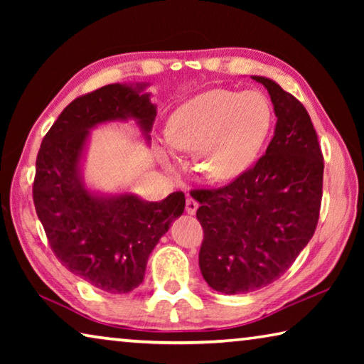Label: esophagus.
<instances>
[{"instance_id":"1","label":"esophagus","mask_w":364,"mask_h":364,"mask_svg":"<svg viewBox=\"0 0 364 364\" xmlns=\"http://www.w3.org/2000/svg\"><path fill=\"white\" fill-rule=\"evenodd\" d=\"M197 208H199V204H197L193 197H188V199H186V212H188V215H196Z\"/></svg>"}]
</instances>
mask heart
I'll use <instances>...</instances> for the list:
<instances>
[{
  "mask_svg": "<svg viewBox=\"0 0 364 364\" xmlns=\"http://www.w3.org/2000/svg\"><path fill=\"white\" fill-rule=\"evenodd\" d=\"M271 127V106L258 91L210 90L191 97L170 115L160 160L193 151L194 168L208 180L226 181L247 171Z\"/></svg>",
  "mask_w": 364,
  "mask_h": 364,
  "instance_id": "heart-1",
  "label": "heart"
}]
</instances>
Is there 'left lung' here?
<instances>
[{
    "mask_svg": "<svg viewBox=\"0 0 364 364\" xmlns=\"http://www.w3.org/2000/svg\"><path fill=\"white\" fill-rule=\"evenodd\" d=\"M276 115L274 136L250 170L220 189H197L204 228L200 273L213 291L247 294L286 273L316 230L324 162L310 115L267 77Z\"/></svg>",
    "mask_w": 364,
    "mask_h": 364,
    "instance_id": "8db88e82",
    "label": "left lung"
}]
</instances>
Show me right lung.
<instances>
[{"mask_svg": "<svg viewBox=\"0 0 364 364\" xmlns=\"http://www.w3.org/2000/svg\"><path fill=\"white\" fill-rule=\"evenodd\" d=\"M147 86L114 83L77 97L49 128L36 157L35 210L54 255L109 294L143 282L147 258L186 204L183 193L149 202L130 191L101 193L85 183L83 160L97 125L133 120L149 144L157 106Z\"/></svg>", "mask_w": 364, "mask_h": 364, "instance_id": "1", "label": "right lung"}]
</instances>
